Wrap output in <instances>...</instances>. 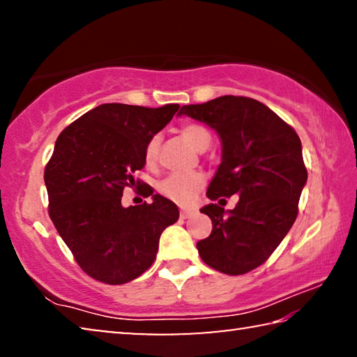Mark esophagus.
<instances>
[{
	"mask_svg": "<svg viewBox=\"0 0 357 357\" xmlns=\"http://www.w3.org/2000/svg\"><path fill=\"white\" fill-rule=\"evenodd\" d=\"M195 213V209H181V219H189V217H192Z\"/></svg>",
	"mask_w": 357,
	"mask_h": 357,
	"instance_id": "obj_1",
	"label": "esophagus"
}]
</instances>
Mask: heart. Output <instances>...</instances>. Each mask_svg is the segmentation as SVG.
<instances>
[{
	"instance_id": "heart-1",
	"label": "heart",
	"mask_w": 357,
	"mask_h": 357,
	"mask_svg": "<svg viewBox=\"0 0 357 357\" xmlns=\"http://www.w3.org/2000/svg\"><path fill=\"white\" fill-rule=\"evenodd\" d=\"M181 134L198 151L209 148L211 134L206 128H203L200 124H185L181 128ZM160 142L162 137L159 134H154L149 137V140L144 144V162L148 165H154L159 159ZM204 183H206V178L200 172L172 173L160 181L159 192L174 203L189 204L197 197V193L203 189Z\"/></svg>"
}]
</instances>
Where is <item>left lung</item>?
Listing matches in <instances>:
<instances>
[{"label":"left lung","mask_w":357,"mask_h":357,"mask_svg":"<svg viewBox=\"0 0 357 357\" xmlns=\"http://www.w3.org/2000/svg\"><path fill=\"white\" fill-rule=\"evenodd\" d=\"M181 114L208 124L222 140V162L206 197L239 195L231 211L217 203L202 209L213 231L198 241V253L219 273H250L273 255L298 217L307 183L299 137L271 108L244 96L184 105Z\"/></svg>","instance_id":"obj_1"}]
</instances>
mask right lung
Listing matches in <instances>:
<instances>
[{
    "mask_svg": "<svg viewBox=\"0 0 357 357\" xmlns=\"http://www.w3.org/2000/svg\"><path fill=\"white\" fill-rule=\"evenodd\" d=\"M178 104L148 108L102 104L69 124L56 138L44 172L48 215L89 277L123 285L154 263L160 234L178 220V206L155 193L153 203L124 208L128 186L153 195L135 178L144 144L170 123Z\"/></svg>",
    "mask_w": 357,
    "mask_h": 357,
    "instance_id": "obj_1",
    "label": "right lung"
}]
</instances>
